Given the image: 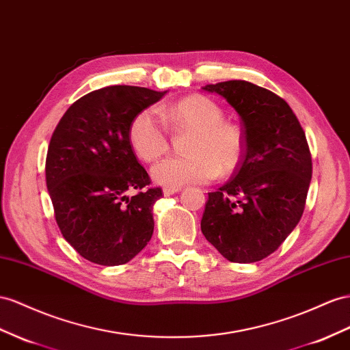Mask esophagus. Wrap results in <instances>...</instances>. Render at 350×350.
<instances>
[{"label": "esophagus", "instance_id": "1", "mask_svg": "<svg viewBox=\"0 0 350 350\" xmlns=\"http://www.w3.org/2000/svg\"><path fill=\"white\" fill-rule=\"evenodd\" d=\"M182 187H164L163 192H164V196H172L177 192H180Z\"/></svg>", "mask_w": 350, "mask_h": 350}]
</instances>
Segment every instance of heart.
I'll return each instance as SVG.
<instances>
[{"label": "heart", "instance_id": "b5f03b06", "mask_svg": "<svg viewBox=\"0 0 350 350\" xmlns=\"http://www.w3.org/2000/svg\"><path fill=\"white\" fill-rule=\"evenodd\" d=\"M164 118L174 131H192L187 157H173L152 168V177L167 187L202 185L220 173L229 176L239 168L245 154V139L239 125L223 121L221 107L205 96H189L164 109ZM129 139L133 150L145 163H155L170 148L168 133L155 111L134 116Z\"/></svg>", "mask_w": 350, "mask_h": 350}]
</instances>
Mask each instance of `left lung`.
Listing matches in <instances>:
<instances>
[{"mask_svg": "<svg viewBox=\"0 0 350 350\" xmlns=\"http://www.w3.org/2000/svg\"><path fill=\"white\" fill-rule=\"evenodd\" d=\"M243 120L245 154L232 178L208 193L201 230L234 263H254L276 252L297 226L312 178L306 136L282 97L253 83L208 84Z\"/></svg>", "mask_w": 350, "mask_h": 350, "instance_id": "left-lung-1", "label": "left lung"}]
</instances>
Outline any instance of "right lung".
Wrapping results in <instances>:
<instances>
[{
	"label": "right lung",
	"mask_w": 350,
	"mask_h": 350,
	"mask_svg": "<svg viewBox=\"0 0 350 350\" xmlns=\"http://www.w3.org/2000/svg\"><path fill=\"white\" fill-rule=\"evenodd\" d=\"M165 93L134 85L94 90L69 106L53 133L46 182L55 217L64 238L90 262L127 263L154 234L152 208L163 191L150 187L129 129Z\"/></svg>",
	"instance_id": "obj_1"
}]
</instances>
